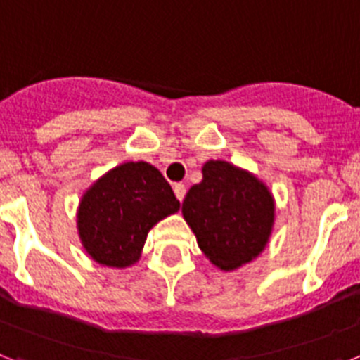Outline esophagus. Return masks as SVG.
Listing matches in <instances>:
<instances>
[{
  "instance_id": "esophagus-1",
  "label": "esophagus",
  "mask_w": 360,
  "mask_h": 360,
  "mask_svg": "<svg viewBox=\"0 0 360 360\" xmlns=\"http://www.w3.org/2000/svg\"><path fill=\"white\" fill-rule=\"evenodd\" d=\"M174 192H175V198L179 199V201H183V199H185V194H186V186L181 185V183H177V185H174Z\"/></svg>"
}]
</instances>
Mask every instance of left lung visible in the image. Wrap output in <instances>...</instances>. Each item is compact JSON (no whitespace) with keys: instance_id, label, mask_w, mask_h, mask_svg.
<instances>
[{"instance_id":"obj_1","label":"left lung","mask_w":360,"mask_h":360,"mask_svg":"<svg viewBox=\"0 0 360 360\" xmlns=\"http://www.w3.org/2000/svg\"><path fill=\"white\" fill-rule=\"evenodd\" d=\"M188 190L181 212L210 264L236 271L267 247L276 219L273 192L252 172L210 159Z\"/></svg>"}]
</instances>
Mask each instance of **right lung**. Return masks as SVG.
<instances>
[{"instance_id": "add662e5", "label": "right lung", "mask_w": 360, "mask_h": 360, "mask_svg": "<svg viewBox=\"0 0 360 360\" xmlns=\"http://www.w3.org/2000/svg\"><path fill=\"white\" fill-rule=\"evenodd\" d=\"M179 208L174 190L155 166L122 162L93 181L80 198L78 238L96 264L131 267L143 255L148 232Z\"/></svg>"}]
</instances>
